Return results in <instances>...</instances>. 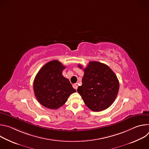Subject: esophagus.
<instances>
[{
  "label": "esophagus",
  "mask_w": 149,
  "mask_h": 149,
  "mask_svg": "<svg viewBox=\"0 0 149 149\" xmlns=\"http://www.w3.org/2000/svg\"><path fill=\"white\" fill-rule=\"evenodd\" d=\"M72 87H73V88H74V89H75V90H77V88H78V84H73Z\"/></svg>",
  "instance_id": "esophagus-1"
}]
</instances>
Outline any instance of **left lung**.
<instances>
[{"label":"left lung","instance_id":"8db88e82","mask_svg":"<svg viewBox=\"0 0 149 149\" xmlns=\"http://www.w3.org/2000/svg\"><path fill=\"white\" fill-rule=\"evenodd\" d=\"M81 69L82 67L78 65ZM82 84L77 92L91 110L101 111L109 108L114 101L119 90V81L115 73L104 63L90 62L83 70Z\"/></svg>","mask_w":149,"mask_h":149}]
</instances>
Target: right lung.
<instances>
[{
    "mask_svg": "<svg viewBox=\"0 0 149 149\" xmlns=\"http://www.w3.org/2000/svg\"><path fill=\"white\" fill-rule=\"evenodd\" d=\"M66 67L57 60L47 63L39 71L33 82V91L39 102L49 109H57L76 92L68 79L62 74Z\"/></svg>",
    "mask_w": 149,
    "mask_h": 149,
    "instance_id": "1",
    "label": "right lung"
}]
</instances>
